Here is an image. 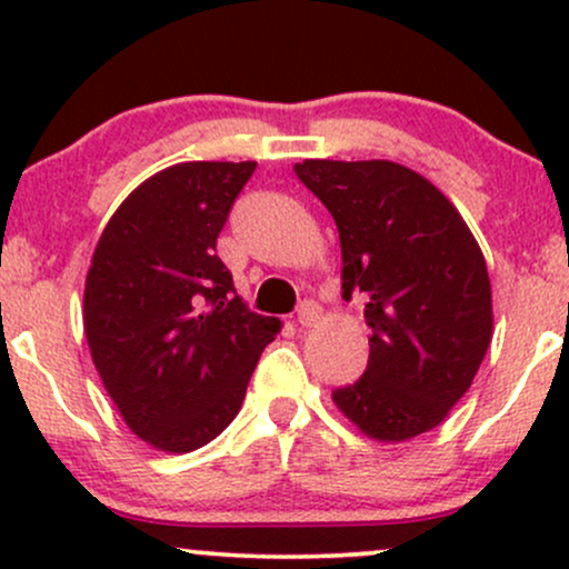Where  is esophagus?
<instances>
[{"label":"esophagus","instance_id":"1","mask_svg":"<svg viewBox=\"0 0 569 569\" xmlns=\"http://www.w3.org/2000/svg\"><path fill=\"white\" fill-rule=\"evenodd\" d=\"M318 318H321V305L312 302V299H305L297 310V321L302 326H316Z\"/></svg>","mask_w":569,"mask_h":569}]
</instances>
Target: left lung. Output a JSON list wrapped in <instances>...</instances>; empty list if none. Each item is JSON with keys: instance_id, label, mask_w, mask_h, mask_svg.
<instances>
[{"instance_id": "obj_1", "label": "left lung", "mask_w": 569, "mask_h": 569, "mask_svg": "<svg viewBox=\"0 0 569 569\" xmlns=\"http://www.w3.org/2000/svg\"><path fill=\"white\" fill-rule=\"evenodd\" d=\"M293 173L335 217L342 293L369 299L367 371L331 398L371 439L426 433L471 388L492 339L479 243L452 202L398 162L305 160Z\"/></svg>"}]
</instances>
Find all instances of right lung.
<instances>
[{
	"instance_id": "1",
	"label": "right lung",
	"mask_w": 569,
	"mask_h": 569,
	"mask_svg": "<svg viewBox=\"0 0 569 569\" xmlns=\"http://www.w3.org/2000/svg\"><path fill=\"white\" fill-rule=\"evenodd\" d=\"M257 162H181L130 192L84 280V337L103 388L162 452L206 447L234 420L278 335L234 293L217 238Z\"/></svg>"
}]
</instances>
